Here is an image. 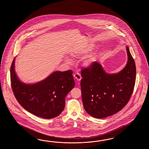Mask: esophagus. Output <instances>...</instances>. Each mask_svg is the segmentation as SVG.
I'll return each instance as SVG.
<instances>
[{"mask_svg": "<svg viewBox=\"0 0 149 149\" xmlns=\"http://www.w3.org/2000/svg\"><path fill=\"white\" fill-rule=\"evenodd\" d=\"M74 78L77 81H80L81 79V76L80 75V74L79 73H76L74 74Z\"/></svg>", "mask_w": 149, "mask_h": 149, "instance_id": "34e87169", "label": "esophagus"}]
</instances>
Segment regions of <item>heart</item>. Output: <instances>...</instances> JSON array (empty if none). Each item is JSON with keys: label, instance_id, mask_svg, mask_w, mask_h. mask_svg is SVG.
Masks as SVG:
<instances>
[{"label": "heart", "instance_id": "heart-1", "mask_svg": "<svg viewBox=\"0 0 149 149\" xmlns=\"http://www.w3.org/2000/svg\"><path fill=\"white\" fill-rule=\"evenodd\" d=\"M94 46H95L94 45H87V46H86L85 47H84L82 48H81V49L80 50L81 51L79 52V53H77L73 54V56H79V55H86V54H87L94 49ZM94 59H95V57L94 56H92L89 57L87 59H86V60L85 61V64L86 65H87V66H91L92 65V63H93ZM67 62L69 63H71V60H70V59H68L67 60Z\"/></svg>", "mask_w": 149, "mask_h": 149}]
</instances>
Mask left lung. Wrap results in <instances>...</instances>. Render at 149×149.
I'll return each instance as SVG.
<instances>
[{"label":"left lung","mask_w":149,"mask_h":149,"mask_svg":"<svg viewBox=\"0 0 149 149\" xmlns=\"http://www.w3.org/2000/svg\"><path fill=\"white\" fill-rule=\"evenodd\" d=\"M126 49V65L118 73H106L97 62L81 69L82 103L92 117L110 116L120 111L129 101L135 84L136 65L128 46Z\"/></svg>","instance_id":"obj_1"}]
</instances>
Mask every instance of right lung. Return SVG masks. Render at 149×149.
Masks as SVG:
<instances>
[{
  "instance_id": "1",
  "label": "right lung",
  "mask_w": 149,
  "mask_h": 149,
  "mask_svg": "<svg viewBox=\"0 0 149 149\" xmlns=\"http://www.w3.org/2000/svg\"><path fill=\"white\" fill-rule=\"evenodd\" d=\"M15 60L10 67V82L19 104L32 114L45 119L60 114L65 107V96L75 85L72 71H55L41 81L26 84L16 76Z\"/></svg>"
}]
</instances>
